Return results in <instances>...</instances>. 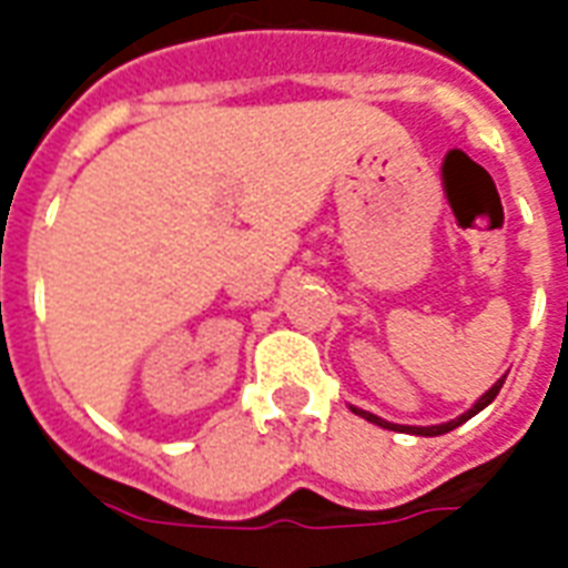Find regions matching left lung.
<instances>
[{
	"instance_id": "obj_1",
	"label": "left lung",
	"mask_w": 568,
	"mask_h": 568,
	"mask_svg": "<svg viewBox=\"0 0 568 568\" xmlns=\"http://www.w3.org/2000/svg\"><path fill=\"white\" fill-rule=\"evenodd\" d=\"M505 377H508V374H505ZM505 377H501V381L493 383V386H489L487 393L480 395V398H477L475 405H471V410H465L463 417L450 419V423H440V426H395V423H386V419L374 417V414H368V410H358V407H353V414H358V417H362V419H368V423H374V426L393 428V432H410V435H423V438H435V435H444V432H453V428H456V426H463L465 419H471V417H475V414H480V410H484V407H487L489 402H493V398L499 395V389H501V383H505Z\"/></svg>"
}]
</instances>
